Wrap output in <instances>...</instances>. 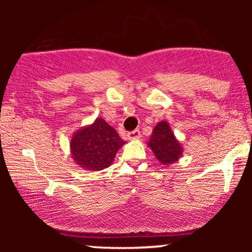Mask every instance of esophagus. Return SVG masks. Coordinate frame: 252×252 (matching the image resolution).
Here are the masks:
<instances>
[{
	"label": "esophagus",
	"mask_w": 252,
	"mask_h": 252,
	"mask_svg": "<svg viewBox=\"0 0 252 252\" xmlns=\"http://www.w3.org/2000/svg\"><path fill=\"white\" fill-rule=\"evenodd\" d=\"M129 140H138L141 137L140 130H134V131H130L128 134Z\"/></svg>",
	"instance_id": "esophagus-1"
}]
</instances>
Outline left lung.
I'll use <instances>...</instances> for the list:
<instances>
[{
    "label": "left lung",
    "instance_id": "1",
    "mask_svg": "<svg viewBox=\"0 0 252 252\" xmlns=\"http://www.w3.org/2000/svg\"><path fill=\"white\" fill-rule=\"evenodd\" d=\"M147 146L154 153L158 163L162 166H170L180 160L184 153L182 144L175 137L174 132L167 121H161L153 129Z\"/></svg>",
    "mask_w": 252,
    "mask_h": 252
}]
</instances>
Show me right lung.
Returning a JSON list of instances; mask_svg holds the SVG:
<instances>
[{"label":"right lung","instance_id":"obj_1","mask_svg":"<svg viewBox=\"0 0 252 252\" xmlns=\"http://www.w3.org/2000/svg\"><path fill=\"white\" fill-rule=\"evenodd\" d=\"M126 143L104 118L97 117L72 135L71 158L84 170L98 172L110 167L116 153Z\"/></svg>","mask_w":252,"mask_h":252}]
</instances>
